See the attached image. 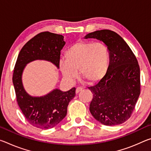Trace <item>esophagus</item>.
Listing matches in <instances>:
<instances>
[{
  "mask_svg": "<svg viewBox=\"0 0 151 151\" xmlns=\"http://www.w3.org/2000/svg\"><path fill=\"white\" fill-rule=\"evenodd\" d=\"M82 90H83V88H81V87H77V88H76V94L78 93L79 92H81Z\"/></svg>",
  "mask_w": 151,
  "mask_h": 151,
  "instance_id": "obj_1",
  "label": "esophagus"
}]
</instances>
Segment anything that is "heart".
<instances>
[{
    "instance_id": "b5f03b06",
    "label": "heart",
    "mask_w": 151,
    "mask_h": 151,
    "mask_svg": "<svg viewBox=\"0 0 151 151\" xmlns=\"http://www.w3.org/2000/svg\"><path fill=\"white\" fill-rule=\"evenodd\" d=\"M65 60H60L59 68L64 77L74 81L79 75L93 85L105 77L110 63L109 48L103 42H78L66 50Z\"/></svg>"
}]
</instances>
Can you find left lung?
Returning a JSON list of instances; mask_svg holds the SVG:
<instances>
[{"mask_svg":"<svg viewBox=\"0 0 151 151\" xmlns=\"http://www.w3.org/2000/svg\"><path fill=\"white\" fill-rule=\"evenodd\" d=\"M85 39H96L109 48L108 73L90 89L93 94L91 113L96 121L107 126L120 124L132 113L140 93V68L136 57L124 39L110 30L88 33Z\"/></svg>","mask_w":151,"mask_h":151,"instance_id":"obj_1","label":"left lung"}]
</instances>
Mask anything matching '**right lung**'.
I'll list each match as a JSON object with an SVG mask.
<instances>
[{"instance_id":"1","label":"right lung","mask_w":151,"mask_h":151,"mask_svg":"<svg viewBox=\"0 0 151 151\" xmlns=\"http://www.w3.org/2000/svg\"><path fill=\"white\" fill-rule=\"evenodd\" d=\"M65 45L63 35L40 32L24 45L15 64L12 83L18 104L27 121L39 129H51L65 118L68 103L75 96L76 88L66 92L56 88L45 96H32L24 88L22 73L28 63L36 60L49 61L59 68L60 50Z\"/></svg>"}]
</instances>
